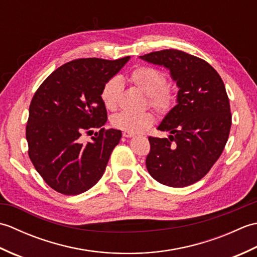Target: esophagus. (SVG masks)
I'll return each instance as SVG.
<instances>
[{"mask_svg":"<svg viewBox=\"0 0 257 257\" xmlns=\"http://www.w3.org/2000/svg\"><path fill=\"white\" fill-rule=\"evenodd\" d=\"M122 136L124 138H132L135 136V134H132V133H122Z\"/></svg>","mask_w":257,"mask_h":257,"instance_id":"obj_1","label":"esophagus"}]
</instances>
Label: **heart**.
I'll return each instance as SVG.
<instances>
[{"label": "heart", "mask_w": 257, "mask_h": 257, "mask_svg": "<svg viewBox=\"0 0 257 257\" xmlns=\"http://www.w3.org/2000/svg\"><path fill=\"white\" fill-rule=\"evenodd\" d=\"M129 80L148 98L149 106L159 112L167 113L174 102V91L166 85V76L159 69L151 66L136 67L129 76ZM122 92V83L118 77L109 78L102 86L101 100L109 110H114ZM155 122L154 113L145 111L133 113L122 111L114 114L111 124L124 133L140 134L148 130Z\"/></svg>", "instance_id": "b5f03b06"}]
</instances>
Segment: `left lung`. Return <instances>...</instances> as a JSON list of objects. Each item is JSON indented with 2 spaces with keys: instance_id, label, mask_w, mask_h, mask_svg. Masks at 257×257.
<instances>
[{
  "instance_id": "1",
  "label": "left lung",
  "mask_w": 257,
  "mask_h": 257,
  "mask_svg": "<svg viewBox=\"0 0 257 257\" xmlns=\"http://www.w3.org/2000/svg\"><path fill=\"white\" fill-rule=\"evenodd\" d=\"M170 70L179 88L177 105L158 129L169 138L149 137L146 166L168 187L182 188L203 178L219 159L230 135V101L220 75L209 63L178 50L140 56Z\"/></svg>"
}]
</instances>
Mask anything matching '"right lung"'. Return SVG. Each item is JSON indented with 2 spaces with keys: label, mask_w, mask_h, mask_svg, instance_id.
Returning a JSON list of instances; mask_svg holds the SVG:
<instances>
[{
  "label": "right lung",
  "mask_w": 257,
  "mask_h": 257,
  "mask_svg": "<svg viewBox=\"0 0 257 257\" xmlns=\"http://www.w3.org/2000/svg\"><path fill=\"white\" fill-rule=\"evenodd\" d=\"M129 56L108 61L79 58L48 76L33 96L26 124L29 156L36 171L57 192L77 195L102 177L121 132L105 129L107 110L101 89ZM101 130L84 144L80 137Z\"/></svg>",
  "instance_id": "1"
}]
</instances>
